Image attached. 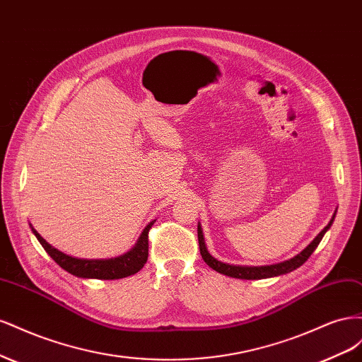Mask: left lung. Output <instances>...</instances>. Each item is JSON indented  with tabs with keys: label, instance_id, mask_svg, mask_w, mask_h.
<instances>
[{
	"label": "left lung",
	"instance_id": "8db88e82",
	"mask_svg": "<svg viewBox=\"0 0 362 362\" xmlns=\"http://www.w3.org/2000/svg\"><path fill=\"white\" fill-rule=\"evenodd\" d=\"M335 214H337V210H335L332 218L329 221V223H327L322 229V231L317 234V237L313 240V242L308 246H306L302 252H299L298 255H294L290 259L276 262V264H270V266H235V264H228V262H222V261L216 259L206 249L204 233H202V226H201V223H198V240H199L201 255H202V258H204L206 264L210 266L213 270L222 273V275L237 278V279H264V278L286 275V273H290L298 267H300L303 262L311 257V254L315 250V247L319 246V243L322 242V238L326 234L327 229H329L331 225L334 223Z\"/></svg>",
	"mask_w": 362,
	"mask_h": 362
}]
</instances>
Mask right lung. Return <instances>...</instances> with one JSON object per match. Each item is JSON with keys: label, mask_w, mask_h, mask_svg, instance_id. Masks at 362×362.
I'll use <instances>...</instances> for the list:
<instances>
[{"label": "right lung", "mask_w": 362, "mask_h": 362, "mask_svg": "<svg viewBox=\"0 0 362 362\" xmlns=\"http://www.w3.org/2000/svg\"><path fill=\"white\" fill-rule=\"evenodd\" d=\"M156 221L149 222L144 231H141L140 237L137 238L136 245L131 247L125 254L108 258V259H86V258H75L71 255H66L64 252L51 246L45 238H43L33 225L30 223V228L33 234L36 235L42 247L47 250V254L57 262V264L66 270L68 273L78 278H87V279H120L134 275L141 267L146 264L148 261V233L151 226L154 225Z\"/></svg>", "instance_id": "1"}]
</instances>
